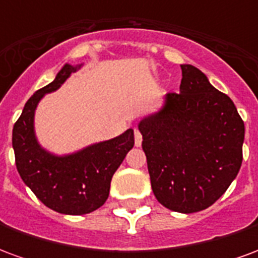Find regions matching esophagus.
Segmentation results:
<instances>
[{"instance_id":"obj_1","label":"esophagus","mask_w":258,"mask_h":258,"mask_svg":"<svg viewBox=\"0 0 258 258\" xmlns=\"http://www.w3.org/2000/svg\"><path fill=\"white\" fill-rule=\"evenodd\" d=\"M134 140H135V146H141L142 145V135L138 130L134 131Z\"/></svg>"}]
</instances>
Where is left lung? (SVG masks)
Here are the masks:
<instances>
[{"mask_svg":"<svg viewBox=\"0 0 258 258\" xmlns=\"http://www.w3.org/2000/svg\"><path fill=\"white\" fill-rule=\"evenodd\" d=\"M179 92L138 124L152 190L164 207L189 214L221 198L242 166L244 124L231 98L192 64Z\"/></svg>","mask_w":258,"mask_h":258,"instance_id":"8db88e82","label":"left lung"}]
</instances>
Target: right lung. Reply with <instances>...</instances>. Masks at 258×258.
Segmentation results:
<instances>
[{
	"label": "right lung",
	"mask_w": 258,
	"mask_h": 258,
	"mask_svg": "<svg viewBox=\"0 0 258 258\" xmlns=\"http://www.w3.org/2000/svg\"><path fill=\"white\" fill-rule=\"evenodd\" d=\"M80 68L81 64L66 63L52 83L36 91L26 102L12 131L15 162L20 178L47 207L69 216L88 214L106 202L113 174L134 146L133 128L113 140L64 156L52 155L38 144L34 133L38 102L45 94L58 90Z\"/></svg>",
	"instance_id": "right-lung-1"
}]
</instances>
